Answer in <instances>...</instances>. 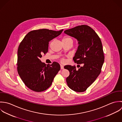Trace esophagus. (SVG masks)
Returning a JSON list of instances; mask_svg holds the SVG:
<instances>
[{
    "label": "esophagus",
    "instance_id": "1",
    "mask_svg": "<svg viewBox=\"0 0 122 122\" xmlns=\"http://www.w3.org/2000/svg\"><path fill=\"white\" fill-rule=\"evenodd\" d=\"M60 68L61 69H64V66L62 65H60Z\"/></svg>",
    "mask_w": 122,
    "mask_h": 122
}]
</instances>
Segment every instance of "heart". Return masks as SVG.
<instances>
[{
  "label": "heart",
  "instance_id": "obj_1",
  "mask_svg": "<svg viewBox=\"0 0 122 122\" xmlns=\"http://www.w3.org/2000/svg\"><path fill=\"white\" fill-rule=\"evenodd\" d=\"M62 42H70L73 44V40L71 37L66 36L62 39ZM62 61H64V59H62Z\"/></svg>",
  "mask_w": 122,
  "mask_h": 122
}]
</instances>
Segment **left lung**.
Returning a JSON list of instances; mask_svg holds the SVG:
<instances>
[{
	"label": "left lung",
	"mask_w": 122,
	"mask_h": 122,
	"mask_svg": "<svg viewBox=\"0 0 122 122\" xmlns=\"http://www.w3.org/2000/svg\"><path fill=\"white\" fill-rule=\"evenodd\" d=\"M64 33L76 39L79 46L73 60L82 64L76 69L75 66H64L70 73L66 81L68 87L78 92H85L95 81L101 72L104 55L101 40L90 26L81 25L66 30Z\"/></svg>",
	"instance_id": "1"
}]
</instances>
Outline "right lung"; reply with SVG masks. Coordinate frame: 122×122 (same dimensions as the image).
Segmentation results:
<instances>
[{"instance_id": "right-lung-1", "label": "right lung", "mask_w": 122, "mask_h": 122, "mask_svg": "<svg viewBox=\"0 0 122 122\" xmlns=\"http://www.w3.org/2000/svg\"><path fill=\"white\" fill-rule=\"evenodd\" d=\"M63 31L42 29L28 33L20 43L17 51V71L25 85L36 92L45 91L51 86L60 69L54 62L46 65L40 60L48 51L49 42Z\"/></svg>"}]
</instances>
